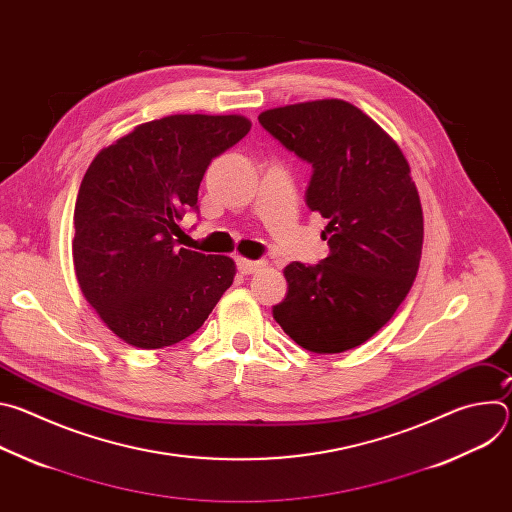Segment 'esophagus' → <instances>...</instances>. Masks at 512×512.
<instances>
[{"mask_svg": "<svg viewBox=\"0 0 512 512\" xmlns=\"http://www.w3.org/2000/svg\"><path fill=\"white\" fill-rule=\"evenodd\" d=\"M265 263L263 261H251V259H237V267L241 273L249 275V273H255L257 269H261Z\"/></svg>", "mask_w": 512, "mask_h": 512, "instance_id": "34e87169", "label": "esophagus"}]
</instances>
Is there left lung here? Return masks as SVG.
<instances>
[{
    "mask_svg": "<svg viewBox=\"0 0 512 512\" xmlns=\"http://www.w3.org/2000/svg\"><path fill=\"white\" fill-rule=\"evenodd\" d=\"M261 127L312 166L310 210L328 218L330 255L283 269L273 318L302 348L344 352L379 332L415 281L423 212L399 145L358 107L322 99L269 109Z\"/></svg>",
    "mask_w": 512,
    "mask_h": 512,
    "instance_id": "obj_1",
    "label": "left lung"
}]
</instances>
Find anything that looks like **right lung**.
Wrapping results in <instances>:
<instances>
[{
  "instance_id": "1",
  "label": "right lung",
  "mask_w": 512,
  "mask_h": 512,
  "mask_svg": "<svg viewBox=\"0 0 512 512\" xmlns=\"http://www.w3.org/2000/svg\"><path fill=\"white\" fill-rule=\"evenodd\" d=\"M251 129L241 115H170L137 125L91 162L75 204L72 259L87 302L131 346L194 334L231 287L235 261L178 249L212 162Z\"/></svg>"
}]
</instances>
